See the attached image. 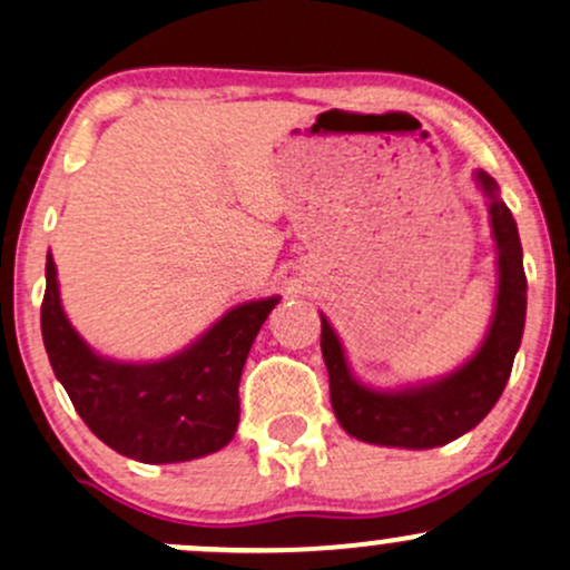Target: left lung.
<instances>
[{
    "mask_svg": "<svg viewBox=\"0 0 570 570\" xmlns=\"http://www.w3.org/2000/svg\"><path fill=\"white\" fill-rule=\"evenodd\" d=\"M489 196L491 235L497 243V303L481 350L453 374L404 391H371L352 376L344 346L322 316V357L331 376V404L346 434L371 445L440 448L475 429L497 404L511 376L524 333L527 278L517 220L487 171L475 175Z\"/></svg>",
    "mask_w": 570,
    "mask_h": 570,
    "instance_id": "left-lung-1",
    "label": "left lung"
}]
</instances>
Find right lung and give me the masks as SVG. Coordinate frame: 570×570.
I'll list each match as a JSON object with an SVG mask.
<instances>
[{
  "instance_id": "right-lung-1",
  "label": "right lung",
  "mask_w": 570,
  "mask_h": 570,
  "mask_svg": "<svg viewBox=\"0 0 570 570\" xmlns=\"http://www.w3.org/2000/svg\"><path fill=\"white\" fill-rule=\"evenodd\" d=\"M278 297L226 311L199 341L158 363L95 355L59 303L57 267L46 259L40 331L53 374L100 442L144 464L207 456L229 445L239 423V374Z\"/></svg>"
}]
</instances>
